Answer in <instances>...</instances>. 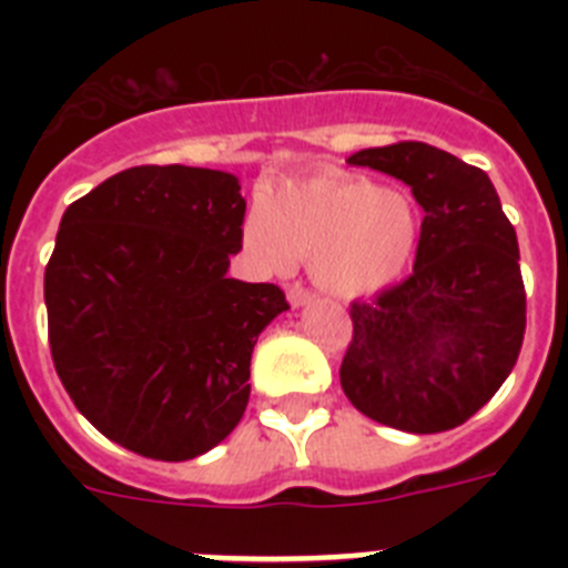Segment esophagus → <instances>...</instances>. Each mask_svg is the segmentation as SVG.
Here are the masks:
<instances>
[{
    "label": "esophagus",
    "mask_w": 568,
    "mask_h": 568,
    "mask_svg": "<svg viewBox=\"0 0 568 568\" xmlns=\"http://www.w3.org/2000/svg\"><path fill=\"white\" fill-rule=\"evenodd\" d=\"M315 295L310 293V290H304L301 284H290L287 287V301L293 304V307H304V304H310Z\"/></svg>",
    "instance_id": "1"
}]
</instances>
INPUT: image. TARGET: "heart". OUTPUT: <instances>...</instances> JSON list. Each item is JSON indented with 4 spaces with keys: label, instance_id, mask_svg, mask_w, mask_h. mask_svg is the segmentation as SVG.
<instances>
[{
    "label": "heart",
    "instance_id": "1",
    "mask_svg": "<svg viewBox=\"0 0 568 568\" xmlns=\"http://www.w3.org/2000/svg\"><path fill=\"white\" fill-rule=\"evenodd\" d=\"M244 241L275 273L310 258L321 287L355 298L404 273L418 241V213L398 190L324 170L278 184L267 204L250 210Z\"/></svg>",
    "mask_w": 568,
    "mask_h": 568
}]
</instances>
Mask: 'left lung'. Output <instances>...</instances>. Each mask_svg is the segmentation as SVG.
Wrapping results in <instances>:
<instances>
[{
    "instance_id": "left-lung-1",
    "label": "left lung",
    "mask_w": 568,
    "mask_h": 568,
    "mask_svg": "<svg viewBox=\"0 0 568 568\" xmlns=\"http://www.w3.org/2000/svg\"><path fill=\"white\" fill-rule=\"evenodd\" d=\"M346 162L413 187L424 222L413 275L349 310L344 395L393 429H455L498 393L524 344L518 235L489 175L446 150L398 142Z\"/></svg>"
}]
</instances>
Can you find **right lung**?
<instances>
[{
    "label": "right lung",
    "instance_id": "obj_1",
    "mask_svg": "<svg viewBox=\"0 0 568 568\" xmlns=\"http://www.w3.org/2000/svg\"><path fill=\"white\" fill-rule=\"evenodd\" d=\"M247 202L233 173L144 164L70 204L44 270L50 355L79 413L153 460L222 444L250 400V358L290 310L230 278Z\"/></svg>",
    "mask_w": 568,
    "mask_h": 568
}]
</instances>
